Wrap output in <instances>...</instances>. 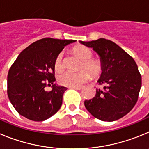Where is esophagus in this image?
Instances as JSON below:
<instances>
[{
	"instance_id": "obj_1",
	"label": "esophagus",
	"mask_w": 149,
	"mask_h": 149,
	"mask_svg": "<svg viewBox=\"0 0 149 149\" xmlns=\"http://www.w3.org/2000/svg\"><path fill=\"white\" fill-rule=\"evenodd\" d=\"M72 88L75 89H78V90H81V89H83V86H72Z\"/></svg>"
}]
</instances>
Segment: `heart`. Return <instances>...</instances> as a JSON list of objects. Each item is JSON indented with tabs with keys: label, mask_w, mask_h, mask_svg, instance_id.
Masks as SVG:
<instances>
[{
	"label": "heart",
	"mask_w": 149,
	"mask_h": 149,
	"mask_svg": "<svg viewBox=\"0 0 149 149\" xmlns=\"http://www.w3.org/2000/svg\"><path fill=\"white\" fill-rule=\"evenodd\" d=\"M74 52L83 61L81 65V69H86L91 73L89 74L86 70H82L79 72H64L58 77V82L61 85L65 86H80L84 84L90 78V74L93 77L100 76L103 72V65L101 61L95 59H92L93 56V52L89 48L85 46H78L74 48ZM65 68L64 54L60 52L54 61V68L56 72H61Z\"/></svg>",
	"instance_id": "b5f03b06"
}]
</instances>
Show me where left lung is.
<instances>
[{
	"label": "left lung",
	"instance_id": "8db88e82",
	"mask_svg": "<svg viewBox=\"0 0 149 149\" xmlns=\"http://www.w3.org/2000/svg\"><path fill=\"white\" fill-rule=\"evenodd\" d=\"M101 56L103 72L98 84L103 89H96L92 99L84 101L86 110L95 118L113 122L123 117L133 109L142 86L141 74L136 62L127 52L112 41L101 38L83 42Z\"/></svg>",
	"mask_w": 149,
	"mask_h": 149
}]
</instances>
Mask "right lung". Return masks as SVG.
I'll list each match as a JSON object with an SVG mask.
<instances>
[{
    "mask_svg": "<svg viewBox=\"0 0 149 149\" xmlns=\"http://www.w3.org/2000/svg\"><path fill=\"white\" fill-rule=\"evenodd\" d=\"M76 40L39 39L18 55L7 75L9 99L18 113L42 122L54 115L63 103L66 87L54 84V61L65 46ZM52 85V90L45 88Z\"/></svg>",
    "mask_w": 149,
    "mask_h": 149,
    "instance_id": "add662e5",
    "label": "right lung"
}]
</instances>
